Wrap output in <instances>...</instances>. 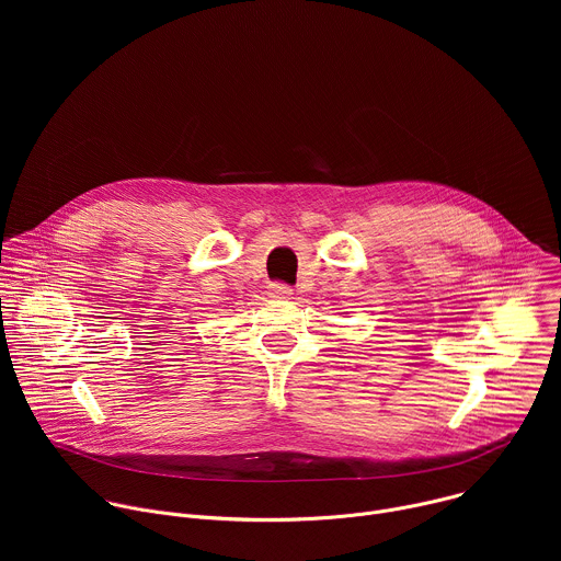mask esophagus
<instances>
[{
  "label": "esophagus",
  "instance_id": "obj_1",
  "mask_svg": "<svg viewBox=\"0 0 561 561\" xmlns=\"http://www.w3.org/2000/svg\"><path fill=\"white\" fill-rule=\"evenodd\" d=\"M293 295V288L288 284H282V282H275L271 284V297H277V299H288Z\"/></svg>",
  "mask_w": 561,
  "mask_h": 561
}]
</instances>
